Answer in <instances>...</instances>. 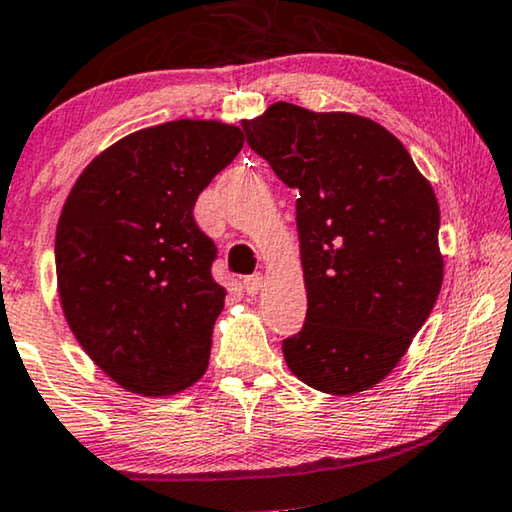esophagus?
<instances>
[{
	"instance_id": "obj_1",
	"label": "esophagus",
	"mask_w": 512,
	"mask_h": 512,
	"mask_svg": "<svg viewBox=\"0 0 512 512\" xmlns=\"http://www.w3.org/2000/svg\"><path fill=\"white\" fill-rule=\"evenodd\" d=\"M262 283H264L262 273H255V276L243 278V290H246V294H250V297H255V294L262 290Z\"/></svg>"
}]
</instances>
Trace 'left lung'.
Listing matches in <instances>:
<instances>
[{
    "label": "left lung",
    "instance_id": "8db88e82",
    "mask_svg": "<svg viewBox=\"0 0 512 512\" xmlns=\"http://www.w3.org/2000/svg\"><path fill=\"white\" fill-rule=\"evenodd\" d=\"M243 129L299 190L308 313L283 341L285 362L318 392L371 390L401 362L441 292L431 183L397 136L364 115L276 102Z\"/></svg>",
    "mask_w": 512,
    "mask_h": 512
}]
</instances>
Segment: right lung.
I'll return each mask as SVG.
<instances>
[{
    "instance_id": "obj_1",
    "label": "right lung",
    "mask_w": 512,
    "mask_h": 512,
    "mask_svg": "<svg viewBox=\"0 0 512 512\" xmlns=\"http://www.w3.org/2000/svg\"><path fill=\"white\" fill-rule=\"evenodd\" d=\"M241 148L236 125L164 122L102 150L67 194L55 232L62 313L122 390L171 397L208 369L227 290L192 211Z\"/></svg>"
}]
</instances>
